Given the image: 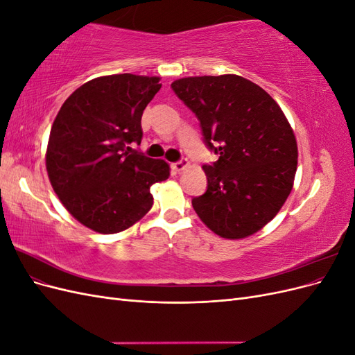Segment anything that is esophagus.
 <instances>
[{"instance_id": "esophagus-1", "label": "esophagus", "mask_w": 355, "mask_h": 355, "mask_svg": "<svg viewBox=\"0 0 355 355\" xmlns=\"http://www.w3.org/2000/svg\"><path fill=\"white\" fill-rule=\"evenodd\" d=\"M187 166H188V159H185V158H182V159L176 161V163L171 164V167H173V170H176V171L184 170Z\"/></svg>"}]
</instances>
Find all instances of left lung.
<instances>
[{"instance_id":"obj_1","label":"left lung","mask_w":355,"mask_h":355,"mask_svg":"<svg viewBox=\"0 0 355 355\" xmlns=\"http://www.w3.org/2000/svg\"><path fill=\"white\" fill-rule=\"evenodd\" d=\"M171 89L219 157L202 166L207 189L192 207L223 239L257 232L283 207L297 167L296 139L282 108L259 85L232 73L180 78Z\"/></svg>"}]
</instances>
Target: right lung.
I'll return each mask as SVG.
<instances>
[{"mask_svg": "<svg viewBox=\"0 0 355 355\" xmlns=\"http://www.w3.org/2000/svg\"><path fill=\"white\" fill-rule=\"evenodd\" d=\"M158 77L115 73L83 84L51 125L46 166L72 216L101 234L127 230L151 210V187L170 167L132 149L141 145L142 114L161 89Z\"/></svg>", "mask_w": 355, "mask_h": 355, "instance_id": "add662e5", "label": "right lung"}]
</instances>
